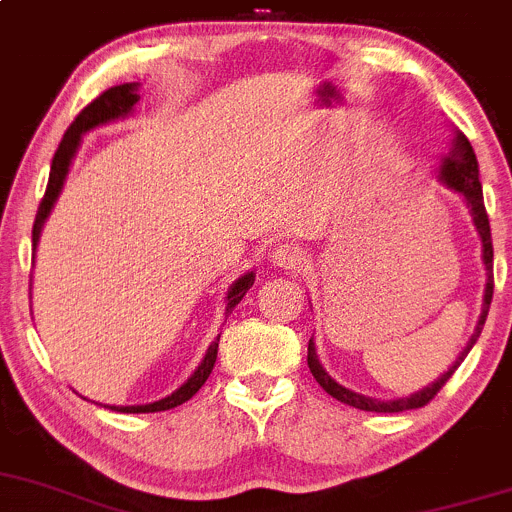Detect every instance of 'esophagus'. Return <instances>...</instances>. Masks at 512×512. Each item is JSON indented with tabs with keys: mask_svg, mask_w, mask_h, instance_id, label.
Segmentation results:
<instances>
[{
	"mask_svg": "<svg viewBox=\"0 0 512 512\" xmlns=\"http://www.w3.org/2000/svg\"><path fill=\"white\" fill-rule=\"evenodd\" d=\"M273 263L283 271H295L305 263V251L298 244H281L273 251Z\"/></svg>",
	"mask_w": 512,
	"mask_h": 512,
	"instance_id": "34e87169",
	"label": "esophagus"
}]
</instances>
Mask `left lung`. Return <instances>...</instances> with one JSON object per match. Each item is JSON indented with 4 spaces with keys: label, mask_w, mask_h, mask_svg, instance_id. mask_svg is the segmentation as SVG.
Listing matches in <instances>:
<instances>
[{
    "label": "left lung",
    "mask_w": 512,
    "mask_h": 512,
    "mask_svg": "<svg viewBox=\"0 0 512 512\" xmlns=\"http://www.w3.org/2000/svg\"><path fill=\"white\" fill-rule=\"evenodd\" d=\"M439 179L446 184V187H451L453 192H461L463 194V199H466L468 209H471L473 224H476L478 234H481L483 263H486V276H488L486 278V295H483L481 318H478L476 333H473L471 340L466 342V347H463L461 355H458L456 362H453V365L449 367V372L441 374V377L436 379V382H431L429 387H424V389H421V392H414V394H409V397H402V399H389V402H379V399L362 397V394L350 392V389H345V387H342V384H337L335 379L323 370V365H320L318 355H315V342H313V337H310V342H308V367H310V372H313L315 382H318L320 387H323L325 392L330 394V397H335L337 402L350 404V407L362 409V412L394 414V412H407V409H419V407H424V404H429L431 399H434L436 394L441 392V387H444V384L449 382L451 374L458 370V365H461V362H463V357H466L468 352H471V347L476 345L478 335H481L483 325H486L488 308H491V300H493L491 221H488L486 204H483V187H481V179H478L476 152H473L471 142H468V138L463 133H456V138H453V150L449 152V157H444V162H441V175H439Z\"/></svg>",
    "instance_id": "left-lung-1"
}]
</instances>
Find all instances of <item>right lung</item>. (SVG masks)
<instances>
[{
	"label": "right lung",
	"mask_w": 512,
	"mask_h": 512,
	"mask_svg": "<svg viewBox=\"0 0 512 512\" xmlns=\"http://www.w3.org/2000/svg\"><path fill=\"white\" fill-rule=\"evenodd\" d=\"M138 100H140L138 83H123V86H113V88H108V91L100 93L96 100H91V103H88L86 108L76 115V120L68 125L59 150H56L54 160H51L49 184H46V194L39 204V212H36L34 231H31V244H34V249H36V244H39V234H41V229H44V221L51 214V207H54L56 199H59L63 179H66V175H68V167H71V160H73V155H76L78 145H81V135L88 133V130L98 128V125L110 123V120L125 118V115L133 110V105L138 103ZM254 278H256L254 271H251V273H246V276H241L239 281L229 288V295H226V313L239 305V300L244 298L246 291L254 286ZM219 337L221 335H217V340L209 345L202 365H199L197 370H194L192 377H189L187 382L177 389V392H172L170 397L160 399V402H152V404H140V407H110V409H115V412H125V414L167 412V409H175V407H179V404L187 402V399H192L194 394L202 389V384L207 382L209 374H212V370H214V362H217V350H219Z\"/></svg>",
	"instance_id": "add662e5"
}]
</instances>
